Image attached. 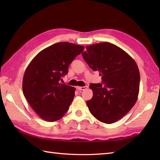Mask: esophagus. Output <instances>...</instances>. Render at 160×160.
Here are the masks:
<instances>
[{"mask_svg":"<svg viewBox=\"0 0 160 160\" xmlns=\"http://www.w3.org/2000/svg\"><path fill=\"white\" fill-rule=\"evenodd\" d=\"M87 87H88L87 86H84V87H78L77 89H78V90H80V91H84V90L87 89Z\"/></svg>","mask_w":160,"mask_h":160,"instance_id":"34e87169","label":"esophagus"}]
</instances>
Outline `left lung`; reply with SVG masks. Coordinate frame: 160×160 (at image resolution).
Returning a JSON list of instances; mask_svg holds the SVG:
<instances>
[{
	"label": "left lung",
	"mask_w": 160,
	"mask_h": 160,
	"mask_svg": "<svg viewBox=\"0 0 160 160\" xmlns=\"http://www.w3.org/2000/svg\"><path fill=\"white\" fill-rule=\"evenodd\" d=\"M86 49L82 53L84 60L102 76V83L90 84L93 96L87 104L97 120L112 124L127 114L136 102L140 71L135 60L113 44L100 42Z\"/></svg>",
	"instance_id": "obj_1"
}]
</instances>
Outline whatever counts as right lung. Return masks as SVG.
Masks as SVG:
<instances>
[{
  "label": "right lung",
  "instance_id": "1",
  "mask_svg": "<svg viewBox=\"0 0 160 160\" xmlns=\"http://www.w3.org/2000/svg\"><path fill=\"white\" fill-rule=\"evenodd\" d=\"M84 49L67 42L53 44L37 54L27 68L22 80L23 94L43 120H58L69 110L76 89L60 83V80Z\"/></svg>",
  "mask_w": 160,
  "mask_h": 160
}]
</instances>
